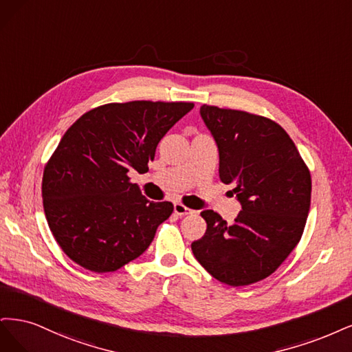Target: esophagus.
I'll return each instance as SVG.
<instances>
[{"label":"esophagus","mask_w":352,"mask_h":352,"mask_svg":"<svg viewBox=\"0 0 352 352\" xmlns=\"http://www.w3.org/2000/svg\"><path fill=\"white\" fill-rule=\"evenodd\" d=\"M174 212L178 214V217H184V214L195 213V210L187 208V206H184L183 203H175V205H174Z\"/></svg>","instance_id":"34e87169"}]
</instances>
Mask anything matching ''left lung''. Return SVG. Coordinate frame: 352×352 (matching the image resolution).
<instances>
[{"mask_svg":"<svg viewBox=\"0 0 352 352\" xmlns=\"http://www.w3.org/2000/svg\"><path fill=\"white\" fill-rule=\"evenodd\" d=\"M200 116L218 144L219 178L235 186L243 210L232 225L203 210L208 228L191 250L214 279L250 285L274 274L300 243L310 210V171L278 122L206 104Z\"/></svg>","mask_w":352,"mask_h":352,"instance_id":"obj_1","label":"left lung"}]
</instances>
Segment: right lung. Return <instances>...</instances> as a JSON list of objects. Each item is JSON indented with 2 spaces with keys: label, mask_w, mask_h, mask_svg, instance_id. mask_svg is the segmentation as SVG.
Masks as SVG:
<instances>
[{
  "label": "right lung",
  "mask_w": 352,
  "mask_h": 352,
  "mask_svg": "<svg viewBox=\"0 0 352 352\" xmlns=\"http://www.w3.org/2000/svg\"><path fill=\"white\" fill-rule=\"evenodd\" d=\"M192 102L131 100L87 111L45 165L43 210L61 250L96 274L116 272L146 252L174 210L149 201L129 171L146 173L156 146Z\"/></svg>",
  "instance_id": "add662e5"
}]
</instances>
